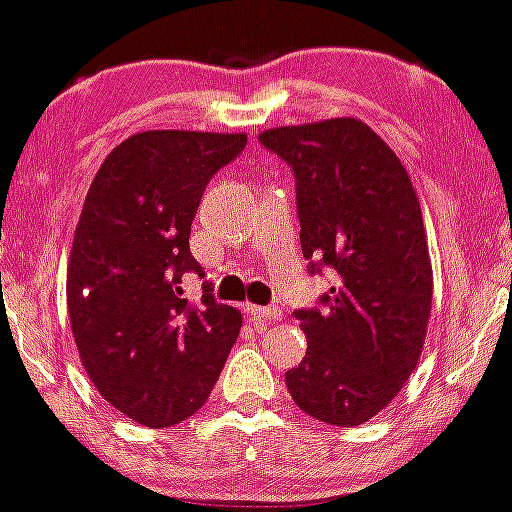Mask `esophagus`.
Wrapping results in <instances>:
<instances>
[{"label":"esophagus","mask_w":512,"mask_h":512,"mask_svg":"<svg viewBox=\"0 0 512 512\" xmlns=\"http://www.w3.org/2000/svg\"><path fill=\"white\" fill-rule=\"evenodd\" d=\"M245 313H250L255 320L260 322H276L281 320V308H276V305H252V303H245Z\"/></svg>","instance_id":"esophagus-1"}]
</instances>
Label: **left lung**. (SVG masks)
I'll return each mask as SVG.
<instances>
[{"label":"left lung","mask_w":512,"mask_h":512,"mask_svg":"<svg viewBox=\"0 0 512 512\" xmlns=\"http://www.w3.org/2000/svg\"><path fill=\"white\" fill-rule=\"evenodd\" d=\"M260 142L296 175L303 257L332 267L322 310H296L308 351L286 373L293 402L332 426L385 409L424 351L433 269L407 168L356 117L274 127Z\"/></svg>","instance_id":"left-lung-1"}]
</instances>
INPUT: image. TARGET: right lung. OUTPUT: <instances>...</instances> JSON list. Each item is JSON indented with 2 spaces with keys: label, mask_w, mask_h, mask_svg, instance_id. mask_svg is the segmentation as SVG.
Here are the masks:
<instances>
[{
  "label": "right lung",
  "mask_w": 512,
  "mask_h": 512,
  "mask_svg": "<svg viewBox=\"0 0 512 512\" xmlns=\"http://www.w3.org/2000/svg\"><path fill=\"white\" fill-rule=\"evenodd\" d=\"M248 134L149 129L117 144L84 199L67 267L79 358L103 399L137 424H180L207 402L243 317L211 296L187 301L202 276L190 228L214 173Z\"/></svg>",
  "instance_id": "right-lung-1"
}]
</instances>
